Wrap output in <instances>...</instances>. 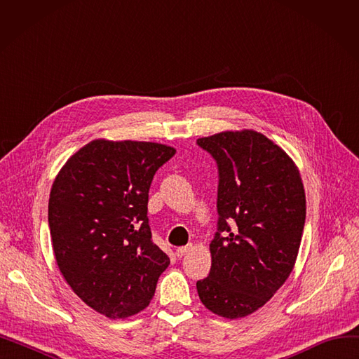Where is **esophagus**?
I'll use <instances>...</instances> for the list:
<instances>
[{
    "label": "esophagus",
    "instance_id": "obj_1",
    "mask_svg": "<svg viewBox=\"0 0 359 359\" xmlns=\"http://www.w3.org/2000/svg\"><path fill=\"white\" fill-rule=\"evenodd\" d=\"M192 249H194V244H187V246L179 248V249L176 250V256H177V257H183L184 255L189 253Z\"/></svg>",
    "mask_w": 359,
    "mask_h": 359
}]
</instances>
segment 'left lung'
<instances>
[{
	"mask_svg": "<svg viewBox=\"0 0 359 359\" xmlns=\"http://www.w3.org/2000/svg\"><path fill=\"white\" fill-rule=\"evenodd\" d=\"M218 167L217 233L202 304L225 318L266 304L290 276L306 222V194L287 153L256 130L199 138Z\"/></svg>",
	"mask_w": 359,
	"mask_h": 359,
	"instance_id": "left-lung-1",
	"label": "left lung"
}]
</instances>
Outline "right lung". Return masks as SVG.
I'll use <instances>...</instances> for the list:
<instances>
[{
    "label": "right lung",
    "instance_id": "add662e5",
    "mask_svg": "<svg viewBox=\"0 0 359 359\" xmlns=\"http://www.w3.org/2000/svg\"><path fill=\"white\" fill-rule=\"evenodd\" d=\"M176 149L156 142L96 140L56 176L48 221L56 263L93 310L125 318L144 310L170 265L148 224V192Z\"/></svg>",
    "mask_w": 359,
    "mask_h": 359
}]
</instances>
